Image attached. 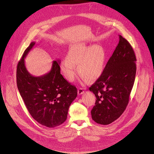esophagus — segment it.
I'll return each instance as SVG.
<instances>
[{"label": "esophagus", "instance_id": "esophagus-1", "mask_svg": "<svg viewBox=\"0 0 154 154\" xmlns=\"http://www.w3.org/2000/svg\"><path fill=\"white\" fill-rule=\"evenodd\" d=\"M77 92H78V94L79 95H81V94L84 93V90H83V88H80L78 89Z\"/></svg>", "mask_w": 154, "mask_h": 154}]
</instances>
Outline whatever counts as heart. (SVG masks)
<instances>
[{
    "mask_svg": "<svg viewBox=\"0 0 154 154\" xmlns=\"http://www.w3.org/2000/svg\"><path fill=\"white\" fill-rule=\"evenodd\" d=\"M105 54L99 45L93 46L85 42L74 44L69 48L66 58L60 63L62 73L68 81L72 82L78 75L91 81L99 79L105 68Z\"/></svg>",
    "mask_w": 154,
    "mask_h": 154,
    "instance_id": "obj_1",
    "label": "heart"
}]
</instances>
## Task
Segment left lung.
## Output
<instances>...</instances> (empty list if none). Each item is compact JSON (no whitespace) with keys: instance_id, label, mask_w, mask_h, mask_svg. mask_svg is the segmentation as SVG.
<instances>
[{"instance_id":"left-lung-1","label":"left lung","mask_w":154,"mask_h":154,"mask_svg":"<svg viewBox=\"0 0 154 154\" xmlns=\"http://www.w3.org/2000/svg\"><path fill=\"white\" fill-rule=\"evenodd\" d=\"M103 73L90 87L96 97L91 112L97 124H111L123 113L136 75V57L130 43L121 35Z\"/></svg>"}]
</instances>
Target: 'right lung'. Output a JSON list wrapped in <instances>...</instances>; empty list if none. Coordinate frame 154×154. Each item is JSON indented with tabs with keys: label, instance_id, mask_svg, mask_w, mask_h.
I'll return each instance as SVG.
<instances>
[{
	"label": "right lung",
	"instance_id": "add662e5",
	"mask_svg": "<svg viewBox=\"0 0 154 154\" xmlns=\"http://www.w3.org/2000/svg\"><path fill=\"white\" fill-rule=\"evenodd\" d=\"M35 44L30 43L17 64V86L33 119L42 125L55 127L66 120L77 90L61 74L60 60L53 61L51 69L47 74L35 77L29 73L25 58Z\"/></svg>",
	"mask_w": 154,
	"mask_h": 154
}]
</instances>
